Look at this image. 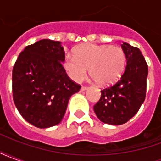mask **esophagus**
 Masks as SVG:
<instances>
[{
    "mask_svg": "<svg viewBox=\"0 0 161 161\" xmlns=\"http://www.w3.org/2000/svg\"><path fill=\"white\" fill-rule=\"evenodd\" d=\"M87 89H88L87 86H82V87H81V91H86V90H87Z\"/></svg>",
    "mask_w": 161,
    "mask_h": 161,
    "instance_id": "esophagus-1",
    "label": "esophagus"
}]
</instances>
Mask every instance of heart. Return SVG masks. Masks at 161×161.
Returning <instances> with one entry per match:
<instances>
[{
	"label": "heart",
	"mask_w": 161,
	"mask_h": 161,
	"mask_svg": "<svg viewBox=\"0 0 161 161\" xmlns=\"http://www.w3.org/2000/svg\"><path fill=\"white\" fill-rule=\"evenodd\" d=\"M126 62V55L120 47L86 44L75 50V56L67 54L64 59V66L75 82L84 80L89 69L91 77L97 84L107 85L121 77Z\"/></svg>",
	"instance_id": "obj_1"
}]
</instances>
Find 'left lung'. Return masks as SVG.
Instances as JSON below:
<instances>
[{"mask_svg":"<svg viewBox=\"0 0 161 161\" xmlns=\"http://www.w3.org/2000/svg\"><path fill=\"white\" fill-rule=\"evenodd\" d=\"M121 48L127 58L124 73L115 84L101 91L100 100L94 105L98 119L104 123L121 125L138 112L146 97L148 67L139 48L123 42Z\"/></svg>","mask_w":161,"mask_h":161,"instance_id":"left-lung-1","label":"left lung"}]
</instances>
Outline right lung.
Listing matches in <instances>:
<instances>
[{
  "instance_id": "obj_1",
  "label": "right lung",
  "mask_w": 161,
  "mask_h": 161,
  "mask_svg": "<svg viewBox=\"0 0 161 161\" xmlns=\"http://www.w3.org/2000/svg\"><path fill=\"white\" fill-rule=\"evenodd\" d=\"M61 42L41 40L19 53L13 68V98L19 114L40 128L62 121L70 97L80 90L67 76Z\"/></svg>"
}]
</instances>
